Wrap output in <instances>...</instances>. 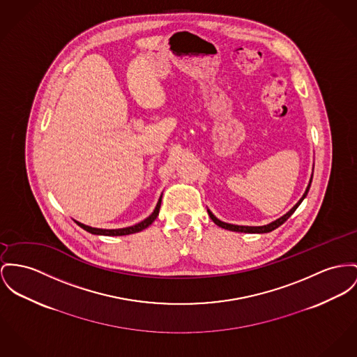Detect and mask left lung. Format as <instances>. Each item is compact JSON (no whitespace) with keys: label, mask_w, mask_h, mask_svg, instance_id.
<instances>
[{"label":"left lung","mask_w":357,"mask_h":357,"mask_svg":"<svg viewBox=\"0 0 357 357\" xmlns=\"http://www.w3.org/2000/svg\"><path fill=\"white\" fill-rule=\"evenodd\" d=\"M311 181H312V176H311V178H310L309 185H307V188L305 190L303 196L301 197V200H299L287 214L283 215L282 218H279V219H276V220H273V222L269 223V225H264V226H238V225H231V223H225V222L219 220L210 210H207V211H208V215H210V218L213 219V222H214L215 225H218V226L222 227V229H226V230H230V231H238V233H260V234H262V233H269V231L278 229L279 226H282L285 220L295 213V210L301 206V203L303 202V199L307 196V192H309Z\"/></svg>","instance_id":"obj_1"}]
</instances>
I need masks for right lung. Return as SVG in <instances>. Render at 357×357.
I'll use <instances>...</instances> for the list:
<instances>
[{"instance_id": "1", "label": "right lung", "mask_w": 357, "mask_h": 357, "mask_svg": "<svg viewBox=\"0 0 357 357\" xmlns=\"http://www.w3.org/2000/svg\"><path fill=\"white\" fill-rule=\"evenodd\" d=\"M161 200H162V195L160 196V200H158V203H157V206H155V208H154V211H153V214L150 215V216H147L144 220L142 222H139V223H137V225H134V226H130V227H123V229H111V230H108V229H97V227H91V226H86V225H84V223H81V222H77V220H74L79 227H82L84 230H86V231H89V233H92V234H96V236H111V237H116V236H128V234H134V233H139V231H142L144 230L146 227H149L154 220H155V218L158 216V213H160V207H161Z\"/></svg>"}]
</instances>
